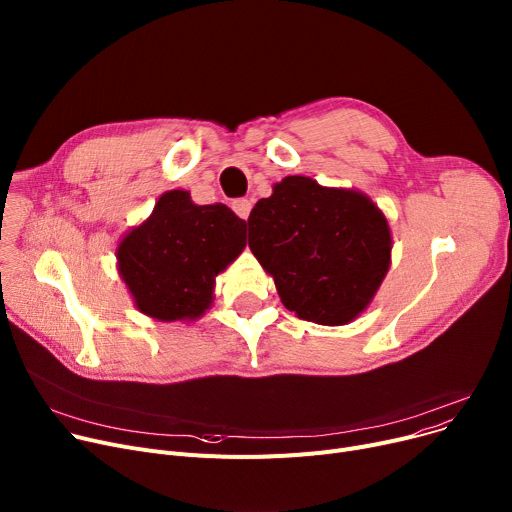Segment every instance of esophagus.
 <instances>
[{
    "mask_svg": "<svg viewBox=\"0 0 512 512\" xmlns=\"http://www.w3.org/2000/svg\"><path fill=\"white\" fill-rule=\"evenodd\" d=\"M231 208L235 210V215H237L239 219L248 221V217H250V213H252V202H250L248 198H239V200H233Z\"/></svg>",
    "mask_w": 512,
    "mask_h": 512,
    "instance_id": "1",
    "label": "esophagus"
}]
</instances>
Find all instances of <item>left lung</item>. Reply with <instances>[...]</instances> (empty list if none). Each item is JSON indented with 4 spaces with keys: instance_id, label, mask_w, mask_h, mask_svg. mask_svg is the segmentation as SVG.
<instances>
[{
    "instance_id": "left-lung-1",
    "label": "left lung",
    "mask_w": 512,
    "mask_h": 512,
    "mask_svg": "<svg viewBox=\"0 0 512 512\" xmlns=\"http://www.w3.org/2000/svg\"><path fill=\"white\" fill-rule=\"evenodd\" d=\"M248 246L297 318L343 326L366 312L388 268L393 235L370 196L287 175L252 208Z\"/></svg>"
}]
</instances>
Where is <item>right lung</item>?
I'll use <instances>...</instances> for the list:
<instances>
[{"label":"right lung","mask_w":512,"mask_h":512,"mask_svg":"<svg viewBox=\"0 0 512 512\" xmlns=\"http://www.w3.org/2000/svg\"><path fill=\"white\" fill-rule=\"evenodd\" d=\"M246 248V221L186 190L159 196L153 213L119 239L117 273L134 306L159 322H194L215 299V279Z\"/></svg>","instance_id":"obj_1"}]
</instances>
